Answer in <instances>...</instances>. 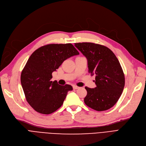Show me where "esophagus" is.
<instances>
[{
	"instance_id": "1",
	"label": "esophagus",
	"mask_w": 146,
	"mask_h": 146,
	"mask_svg": "<svg viewBox=\"0 0 146 146\" xmlns=\"http://www.w3.org/2000/svg\"><path fill=\"white\" fill-rule=\"evenodd\" d=\"M73 88L74 89V90H78V89L79 88V87H78V86H73Z\"/></svg>"
}]
</instances>
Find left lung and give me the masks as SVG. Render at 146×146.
<instances>
[{
	"instance_id": "8db88e82",
	"label": "left lung",
	"mask_w": 146,
	"mask_h": 146,
	"mask_svg": "<svg viewBox=\"0 0 146 146\" xmlns=\"http://www.w3.org/2000/svg\"><path fill=\"white\" fill-rule=\"evenodd\" d=\"M88 60V72L96 75V87H85V104L97 111H105L115 105L123 92L125 76L120 62L107 47L90 42L74 43Z\"/></svg>"
}]
</instances>
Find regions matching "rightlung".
Listing matches in <instances>:
<instances>
[{
    "mask_svg": "<svg viewBox=\"0 0 146 146\" xmlns=\"http://www.w3.org/2000/svg\"><path fill=\"white\" fill-rule=\"evenodd\" d=\"M79 53L72 43L49 44L36 49L29 58L21 74V83L28 103L38 113L50 114L62 105L70 85L52 82V73L63 61Z\"/></svg>",
    "mask_w": 146,
    "mask_h": 146,
    "instance_id": "add662e5",
    "label": "right lung"
}]
</instances>
